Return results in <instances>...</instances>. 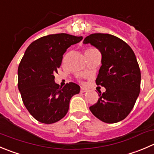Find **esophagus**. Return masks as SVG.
Listing matches in <instances>:
<instances>
[{"label":"esophagus","mask_w":154,"mask_h":154,"mask_svg":"<svg viewBox=\"0 0 154 154\" xmlns=\"http://www.w3.org/2000/svg\"><path fill=\"white\" fill-rule=\"evenodd\" d=\"M80 92H87V89H86V88H84V87H81L80 88Z\"/></svg>","instance_id":"esophagus-1"}]
</instances>
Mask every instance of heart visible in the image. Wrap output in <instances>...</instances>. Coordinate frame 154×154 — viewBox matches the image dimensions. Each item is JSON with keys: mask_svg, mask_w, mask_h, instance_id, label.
<instances>
[{"mask_svg": "<svg viewBox=\"0 0 154 154\" xmlns=\"http://www.w3.org/2000/svg\"><path fill=\"white\" fill-rule=\"evenodd\" d=\"M94 50V49H89V50Z\"/></svg>", "mask_w": 154, "mask_h": 154, "instance_id": "heart-1", "label": "heart"}]
</instances>
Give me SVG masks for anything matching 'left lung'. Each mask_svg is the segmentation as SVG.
<instances>
[{"label": "left lung", "instance_id": "1", "mask_svg": "<svg viewBox=\"0 0 154 154\" xmlns=\"http://www.w3.org/2000/svg\"><path fill=\"white\" fill-rule=\"evenodd\" d=\"M101 54V66L95 80L106 91L89 107L102 122L115 123L124 120L139 95L141 71L133 50L123 40L109 34H92L83 40Z\"/></svg>", "mask_w": 154, "mask_h": 154}]
</instances>
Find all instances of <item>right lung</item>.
Masks as SVG:
<instances>
[{
    "label": "right lung",
    "mask_w": 154,
    "mask_h": 154,
    "mask_svg": "<svg viewBox=\"0 0 154 154\" xmlns=\"http://www.w3.org/2000/svg\"><path fill=\"white\" fill-rule=\"evenodd\" d=\"M82 39L64 33L49 34L25 50L18 68V87L25 107L37 121L51 124L60 120L68 113L71 97L80 92L74 83L60 87L54 74L67 49Z\"/></svg>",
    "instance_id": "right-lung-1"
}]
</instances>
